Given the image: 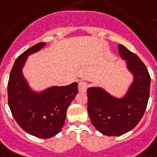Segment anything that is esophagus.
<instances>
[{
	"label": "esophagus",
	"instance_id": "34e87169",
	"mask_svg": "<svg viewBox=\"0 0 157 157\" xmlns=\"http://www.w3.org/2000/svg\"><path fill=\"white\" fill-rule=\"evenodd\" d=\"M88 87H89L88 82H84V81H81L78 83L79 92H82V93H83V92H85V91L87 90Z\"/></svg>",
	"mask_w": 157,
	"mask_h": 157
}]
</instances>
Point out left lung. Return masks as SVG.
Returning a JSON list of instances; mask_svg holds the SVG:
<instances>
[{
    "label": "left lung",
    "instance_id": "obj_1",
    "mask_svg": "<svg viewBox=\"0 0 157 157\" xmlns=\"http://www.w3.org/2000/svg\"><path fill=\"white\" fill-rule=\"evenodd\" d=\"M118 51L126 60L133 82L122 98L99 87L88 89V112L92 124L101 134L117 136L130 131L141 121L149 97L150 76L141 59L119 44Z\"/></svg>",
    "mask_w": 157,
    "mask_h": 157
}]
</instances>
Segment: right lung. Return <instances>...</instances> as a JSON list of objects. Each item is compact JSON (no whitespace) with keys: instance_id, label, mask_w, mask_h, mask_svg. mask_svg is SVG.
Returning <instances> with one entry per match:
<instances>
[{"instance_id":"1","label":"right lung","mask_w":157,"mask_h":157,"mask_svg":"<svg viewBox=\"0 0 157 157\" xmlns=\"http://www.w3.org/2000/svg\"><path fill=\"white\" fill-rule=\"evenodd\" d=\"M37 43L20 56L11 69L8 83V106L14 120L24 131L39 138H50L61 131L68 106L78 93V84L53 86L41 92L29 87L22 68L30 55L41 50Z\"/></svg>"}]
</instances>
